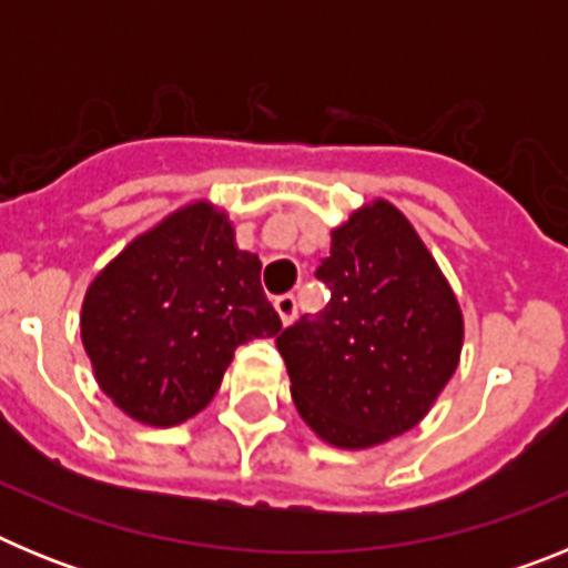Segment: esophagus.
<instances>
[{"instance_id": "1", "label": "esophagus", "mask_w": 568, "mask_h": 568, "mask_svg": "<svg viewBox=\"0 0 568 568\" xmlns=\"http://www.w3.org/2000/svg\"><path fill=\"white\" fill-rule=\"evenodd\" d=\"M275 313H278V318H281V324H284V327H287V324H293L295 315H298V304H295V295H290V293L278 295V298H275Z\"/></svg>"}]
</instances>
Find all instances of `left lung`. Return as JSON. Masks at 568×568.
<instances>
[{"label": "left lung", "mask_w": 568, "mask_h": 568, "mask_svg": "<svg viewBox=\"0 0 568 568\" xmlns=\"http://www.w3.org/2000/svg\"><path fill=\"white\" fill-rule=\"evenodd\" d=\"M315 278L329 304L275 338L298 415L338 449L409 433L464 346V315L438 261L395 204L375 199L333 230Z\"/></svg>", "instance_id": "obj_1"}]
</instances>
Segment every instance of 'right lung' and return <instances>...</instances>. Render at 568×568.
Here are the masks:
<instances>
[{
  "label": "right lung",
  "mask_w": 568,
  "mask_h": 568,
  "mask_svg": "<svg viewBox=\"0 0 568 568\" xmlns=\"http://www.w3.org/2000/svg\"><path fill=\"white\" fill-rule=\"evenodd\" d=\"M258 255L235 247L227 213L175 210L90 281L82 344L97 384L124 415L175 426L213 400L235 346L273 338Z\"/></svg>",
  "instance_id": "1"
}]
</instances>
